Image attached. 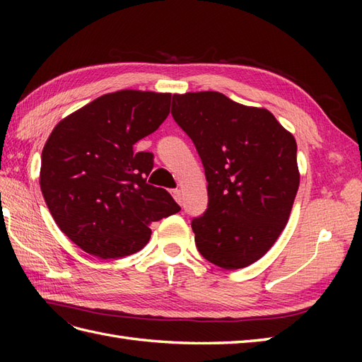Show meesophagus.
<instances>
[{
  "label": "esophagus",
  "instance_id": "34e87169",
  "mask_svg": "<svg viewBox=\"0 0 362 362\" xmlns=\"http://www.w3.org/2000/svg\"><path fill=\"white\" fill-rule=\"evenodd\" d=\"M171 193H173V196H174V199H175V201L177 202H182V189H179V188H175V189H173L171 191Z\"/></svg>",
  "mask_w": 362,
  "mask_h": 362
}]
</instances>
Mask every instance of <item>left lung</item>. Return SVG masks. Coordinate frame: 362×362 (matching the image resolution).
Wrapping results in <instances>:
<instances>
[{
	"label": "left lung",
	"instance_id": "8db88e82",
	"mask_svg": "<svg viewBox=\"0 0 362 362\" xmlns=\"http://www.w3.org/2000/svg\"><path fill=\"white\" fill-rule=\"evenodd\" d=\"M171 113L209 182V206L191 222L197 250L230 271L255 263L288 224L300 183L296 138L269 110L218 91L174 95Z\"/></svg>",
	"mask_w": 362,
	"mask_h": 362
}]
</instances>
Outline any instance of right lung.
<instances>
[{
	"instance_id": "add662e5",
	"label": "right lung",
	"mask_w": 362,
	"mask_h": 362,
	"mask_svg": "<svg viewBox=\"0 0 362 362\" xmlns=\"http://www.w3.org/2000/svg\"><path fill=\"white\" fill-rule=\"evenodd\" d=\"M171 93L119 90L99 96L52 129L42 152L40 188L59 228L103 259L141 250L149 226L180 211L163 188L146 183L151 152L134 144L169 115Z\"/></svg>"
}]
</instances>
